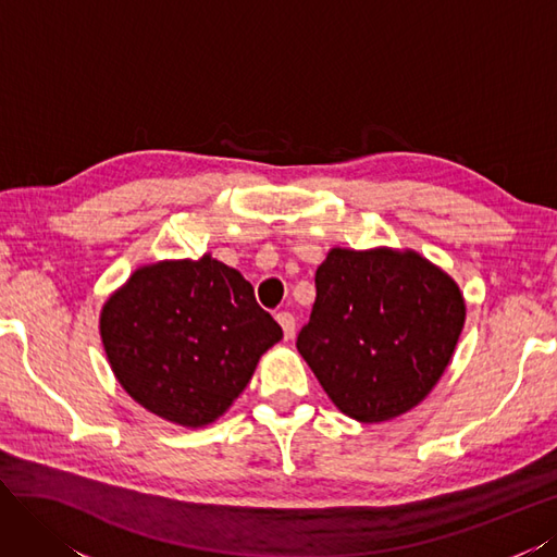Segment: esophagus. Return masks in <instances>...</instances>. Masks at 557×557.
Returning a JSON list of instances; mask_svg holds the SVG:
<instances>
[{
  "label": "esophagus",
  "mask_w": 557,
  "mask_h": 557,
  "mask_svg": "<svg viewBox=\"0 0 557 557\" xmlns=\"http://www.w3.org/2000/svg\"><path fill=\"white\" fill-rule=\"evenodd\" d=\"M277 322H280V326H282V331H284V338H294V331H296V320H294V314L292 312H277Z\"/></svg>",
  "instance_id": "esophagus-1"
}]
</instances>
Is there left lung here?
<instances>
[{
  "mask_svg": "<svg viewBox=\"0 0 557 557\" xmlns=\"http://www.w3.org/2000/svg\"><path fill=\"white\" fill-rule=\"evenodd\" d=\"M296 347L326 396L357 422L422 404L465 329L459 284L416 249H329Z\"/></svg>",
  "mask_w": 557,
  "mask_h": 557,
  "instance_id": "8db88e82",
  "label": "left lung"
}]
</instances>
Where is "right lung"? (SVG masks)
<instances>
[{"mask_svg": "<svg viewBox=\"0 0 557 557\" xmlns=\"http://www.w3.org/2000/svg\"><path fill=\"white\" fill-rule=\"evenodd\" d=\"M111 371L165 422L208 426L249 385L280 324L240 270L202 253L139 265L100 310Z\"/></svg>", "mask_w": 557, "mask_h": 557, "instance_id": "1", "label": "right lung"}]
</instances>
